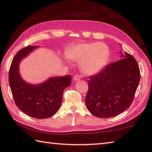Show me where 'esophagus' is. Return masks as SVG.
<instances>
[{
	"label": "esophagus",
	"mask_w": 152,
	"mask_h": 152,
	"mask_svg": "<svg viewBox=\"0 0 152 152\" xmlns=\"http://www.w3.org/2000/svg\"><path fill=\"white\" fill-rule=\"evenodd\" d=\"M73 80L74 81H78L79 80H80V76L78 75V74H76V75H74Z\"/></svg>",
	"instance_id": "esophagus-1"
}]
</instances>
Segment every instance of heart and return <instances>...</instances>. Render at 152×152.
<instances>
[{"instance_id":"obj_1","label":"heart","mask_w":152,"mask_h":152,"mask_svg":"<svg viewBox=\"0 0 152 152\" xmlns=\"http://www.w3.org/2000/svg\"><path fill=\"white\" fill-rule=\"evenodd\" d=\"M66 54L71 60L81 61L82 72L92 75L98 73L106 66L110 50L103 43H78L69 46L66 50Z\"/></svg>"}]
</instances>
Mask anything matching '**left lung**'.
<instances>
[{"label":"left lung","mask_w":152,"mask_h":152,"mask_svg":"<svg viewBox=\"0 0 152 152\" xmlns=\"http://www.w3.org/2000/svg\"><path fill=\"white\" fill-rule=\"evenodd\" d=\"M121 60L107 65L88 80L85 102L99 118L114 117L131 106L140 83V71L134 57L125 51Z\"/></svg>","instance_id":"8db88e82"}]
</instances>
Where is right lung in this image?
Segmentation results:
<instances>
[{
  "label": "right lung",
  "mask_w": 152,
  "mask_h": 152,
  "mask_svg": "<svg viewBox=\"0 0 152 152\" xmlns=\"http://www.w3.org/2000/svg\"><path fill=\"white\" fill-rule=\"evenodd\" d=\"M38 47L29 45L18 51L10 67L9 81L17 107L25 114L40 119L52 117L58 112L62 102L64 91L70 86L72 77H51L38 84L23 80L19 73L20 62Z\"/></svg>",
  "instance_id": "1"
}]
</instances>
